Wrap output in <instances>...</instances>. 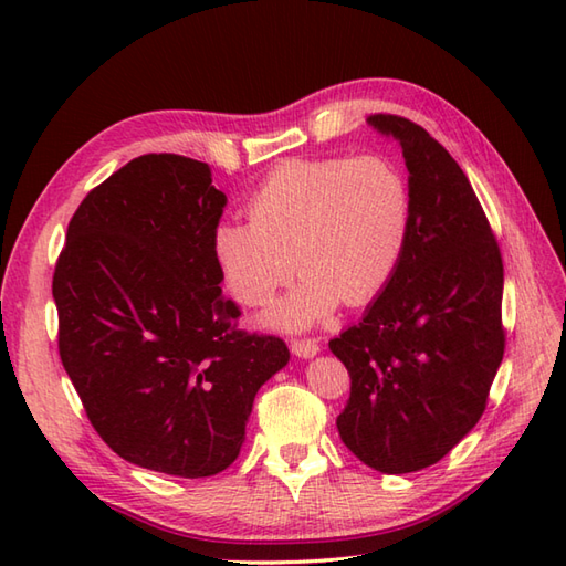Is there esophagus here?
Returning <instances> with one entry per match:
<instances>
[{
    "label": "esophagus",
    "instance_id": "esophagus-1",
    "mask_svg": "<svg viewBox=\"0 0 566 566\" xmlns=\"http://www.w3.org/2000/svg\"><path fill=\"white\" fill-rule=\"evenodd\" d=\"M290 347L296 357L306 359V357H314L321 350V343L316 338H294L290 343Z\"/></svg>",
    "mask_w": 566,
    "mask_h": 566
}]
</instances>
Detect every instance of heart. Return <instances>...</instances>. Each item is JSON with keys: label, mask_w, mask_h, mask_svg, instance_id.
Segmentation results:
<instances>
[{"label": "heart", "mask_w": 566, "mask_h": 566, "mask_svg": "<svg viewBox=\"0 0 566 566\" xmlns=\"http://www.w3.org/2000/svg\"><path fill=\"white\" fill-rule=\"evenodd\" d=\"M250 221H223L213 255L231 292L262 306L292 274L298 290L274 304L270 321L306 328L343 304L363 306L399 272L413 226L408 177L389 155L286 160L250 197Z\"/></svg>", "instance_id": "1"}]
</instances>
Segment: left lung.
Here are the masks:
<instances>
[{"instance_id": "obj_1", "label": "left lung", "mask_w": 566, "mask_h": 566, "mask_svg": "<svg viewBox=\"0 0 566 566\" xmlns=\"http://www.w3.org/2000/svg\"><path fill=\"white\" fill-rule=\"evenodd\" d=\"M369 124L401 143L413 226L387 290L328 343L350 375L335 426L359 462L406 474L440 462L484 413L506 350L503 260L452 155L403 116Z\"/></svg>"}]
</instances>
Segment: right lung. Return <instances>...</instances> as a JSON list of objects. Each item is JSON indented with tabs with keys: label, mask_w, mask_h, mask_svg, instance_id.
Listing matches in <instances>:
<instances>
[{
	"label": "right lung",
	"mask_w": 566,
	"mask_h": 566,
	"mask_svg": "<svg viewBox=\"0 0 566 566\" xmlns=\"http://www.w3.org/2000/svg\"><path fill=\"white\" fill-rule=\"evenodd\" d=\"M226 195L207 163L148 153L82 199L53 272L57 350L92 428L138 467H231L255 394L290 363L276 335L238 328L213 231Z\"/></svg>",
	"instance_id": "1"
}]
</instances>
